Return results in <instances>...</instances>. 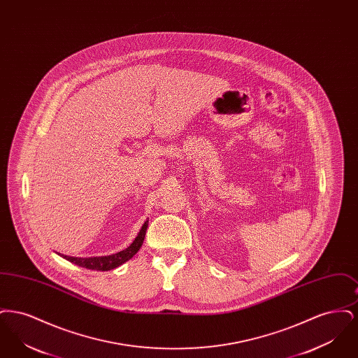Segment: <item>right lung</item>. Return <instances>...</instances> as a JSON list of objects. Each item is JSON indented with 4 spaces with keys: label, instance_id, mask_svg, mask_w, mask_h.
<instances>
[{
    "label": "right lung",
    "instance_id": "right-lung-1",
    "mask_svg": "<svg viewBox=\"0 0 358 358\" xmlns=\"http://www.w3.org/2000/svg\"><path fill=\"white\" fill-rule=\"evenodd\" d=\"M146 229H148V222H145L138 234V236L134 238V241L123 251H120L118 254L108 256H95V257H73V256L62 255L64 259H67L71 263L78 264L80 267H85L88 270H96V271H110L113 268L120 267V264H123L124 262L130 260L133 256L136 255L139 251L143 238L146 235ZM60 255V254H59Z\"/></svg>",
    "mask_w": 358,
    "mask_h": 358
}]
</instances>
